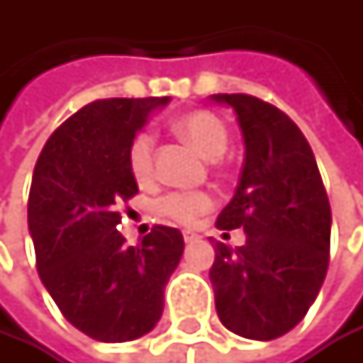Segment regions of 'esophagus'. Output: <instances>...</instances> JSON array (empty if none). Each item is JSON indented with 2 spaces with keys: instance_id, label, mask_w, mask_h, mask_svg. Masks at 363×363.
<instances>
[{
  "instance_id": "esophagus-1",
  "label": "esophagus",
  "mask_w": 363,
  "mask_h": 363,
  "mask_svg": "<svg viewBox=\"0 0 363 363\" xmlns=\"http://www.w3.org/2000/svg\"><path fill=\"white\" fill-rule=\"evenodd\" d=\"M183 237H185V244H191V242H196V240H198V235H196L194 230H185V233H183Z\"/></svg>"
}]
</instances>
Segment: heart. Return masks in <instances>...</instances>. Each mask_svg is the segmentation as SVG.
Segmentation results:
<instances>
[{
	"mask_svg": "<svg viewBox=\"0 0 363 363\" xmlns=\"http://www.w3.org/2000/svg\"><path fill=\"white\" fill-rule=\"evenodd\" d=\"M176 130L189 139L206 159L222 157L228 147V130L224 121L208 111L183 115L176 121ZM128 165L137 183H147L155 174V139L150 133H139L133 139L128 150ZM211 206L213 196L208 191H172L165 194L157 204L161 216L180 224H191Z\"/></svg>",
	"mask_w": 363,
	"mask_h": 363,
	"instance_id": "obj_1",
	"label": "heart"
}]
</instances>
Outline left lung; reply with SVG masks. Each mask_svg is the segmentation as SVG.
Here are the masks:
<instances>
[{"label":"left lung","mask_w":363,"mask_h":363,"mask_svg":"<svg viewBox=\"0 0 363 363\" xmlns=\"http://www.w3.org/2000/svg\"><path fill=\"white\" fill-rule=\"evenodd\" d=\"M213 100L237 113L246 145L240 185L216 222L244 228L246 244L216 242V309L228 331L274 340L305 318L327 277L329 198L305 135L283 111L246 93Z\"/></svg>","instance_id":"obj_1"}]
</instances>
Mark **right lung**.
I'll list each match as a JSON object with an SVG mask.
<instances>
[{
  "instance_id": "1",
  "label": "right lung",
  "mask_w": 363,
  "mask_h": 363,
  "mask_svg": "<svg viewBox=\"0 0 363 363\" xmlns=\"http://www.w3.org/2000/svg\"><path fill=\"white\" fill-rule=\"evenodd\" d=\"M167 102L95 100L52 133L34 167L28 226L38 277L69 323L100 342H130L157 327L183 257L178 228L155 226L139 246L117 230L119 208L139 191L130 143Z\"/></svg>"
}]
</instances>
